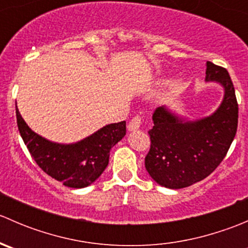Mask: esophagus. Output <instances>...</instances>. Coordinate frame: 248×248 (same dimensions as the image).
Listing matches in <instances>:
<instances>
[{"instance_id": "obj_1", "label": "esophagus", "mask_w": 248, "mask_h": 248, "mask_svg": "<svg viewBox=\"0 0 248 248\" xmlns=\"http://www.w3.org/2000/svg\"><path fill=\"white\" fill-rule=\"evenodd\" d=\"M141 124H142V116L137 115V116H134L133 119L131 120V122H129L128 129L129 131H137V129L141 126Z\"/></svg>"}]
</instances>
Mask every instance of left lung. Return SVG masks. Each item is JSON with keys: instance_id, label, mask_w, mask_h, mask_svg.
<instances>
[{"instance_id": "obj_1", "label": "left lung", "mask_w": 248, "mask_h": 248, "mask_svg": "<svg viewBox=\"0 0 248 248\" xmlns=\"http://www.w3.org/2000/svg\"><path fill=\"white\" fill-rule=\"evenodd\" d=\"M206 81L224 87L219 108L197 121H184L164 107L152 114L145 168L161 186L185 188L209 176L226 157L237 129L239 106L226 68L206 62Z\"/></svg>"}]
</instances>
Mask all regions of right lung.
Returning a JSON list of instances; mask_svg holds the SVG:
<instances>
[{
    "label": "right lung",
    "mask_w": 248,
    "mask_h": 248,
    "mask_svg": "<svg viewBox=\"0 0 248 248\" xmlns=\"http://www.w3.org/2000/svg\"><path fill=\"white\" fill-rule=\"evenodd\" d=\"M20 136L39 168L72 188L96 181L109 163L110 150L126 136V121L107 124L76 144H56L42 138L26 124L16 108Z\"/></svg>",
    "instance_id": "add662e5"
}]
</instances>
